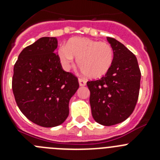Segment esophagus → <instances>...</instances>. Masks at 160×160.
I'll return each instance as SVG.
<instances>
[{
  "label": "esophagus",
  "instance_id": "esophagus-1",
  "mask_svg": "<svg viewBox=\"0 0 160 160\" xmlns=\"http://www.w3.org/2000/svg\"><path fill=\"white\" fill-rule=\"evenodd\" d=\"M78 83L80 87H84V86H86V84H87V82L85 81L84 79L82 78H78Z\"/></svg>",
  "mask_w": 160,
  "mask_h": 160
}]
</instances>
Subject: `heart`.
I'll return each instance as SVG.
<instances>
[{"mask_svg": "<svg viewBox=\"0 0 160 160\" xmlns=\"http://www.w3.org/2000/svg\"><path fill=\"white\" fill-rule=\"evenodd\" d=\"M58 58L63 68L68 70L74 57L83 73L90 78L104 76L114 62L111 45L87 38H73L58 49Z\"/></svg>", "mask_w": 160, "mask_h": 160, "instance_id": "obj_1", "label": "heart"}]
</instances>
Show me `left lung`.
I'll list each match as a JSON object with an SVG mask.
<instances>
[{"label":"left lung","instance_id":"obj_1","mask_svg":"<svg viewBox=\"0 0 160 160\" xmlns=\"http://www.w3.org/2000/svg\"><path fill=\"white\" fill-rule=\"evenodd\" d=\"M114 62L105 76L87 82L94 119L103 126L123 122L132 114L140 88L141 73L136 57L123 44L107 37Z\"/></svg>","mask_w":160,"mask_h":160}]
</instances>
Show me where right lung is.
<instances>
[{"label": "right lung", "instance_id": "1", "mask_svg": "<svg viewBox=\"0 0 160 160\" xmlns=\"http://www.w3.org/2000/svg\"><path fill=\"white\" fill-rule=\"evenodd\" d=\"M56 38L44 37L25 47L13 68L12 92L31 122L53 128L69 115V102L79 87L78 78L62 70Z\"/></svg>", "mask_w": 160, "mask_h": 160}]
</instances>
